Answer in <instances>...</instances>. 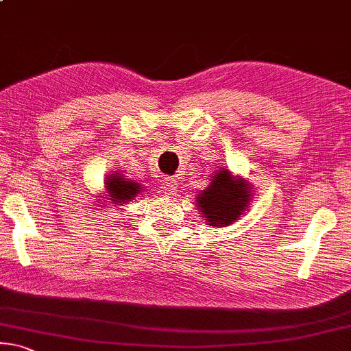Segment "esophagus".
<instances>
[{"instance_id": "34e87169", "label": "esophagus", "mask_w": 351, "mask_h": 351, "mask_svg": "<svg viewBox=\"0 0 351 351\" xmlns=\"http://www.w3.org/2000/svg\"><path fill=\"white\" fill-rule=\"evenodd\" d=\"M176 189H178V181L175 178H165L164 180V191L167 195L173 197L176 195Z\"/></svg>"}]
</instances>
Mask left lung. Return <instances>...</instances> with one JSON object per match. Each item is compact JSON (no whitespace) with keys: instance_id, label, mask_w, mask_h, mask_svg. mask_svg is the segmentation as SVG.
Here are the masks:
<instances>
[{"instance_id":"obj_1","label":"left lung","mask_w":351,"mask_h":351,"mask_svg":"<svg viewBox=\"0 0 351 351\" xmlns=\"http://www.w3.org/2000/svg\"><path fill=\"white\" fill-rule=\"evenodd\" d=\"M252 198V182L242 176H234L226 167H220L214 171L209 186L199 191L195 206L210 228H223L245 214Z\"/></svg>"}]
</instances>
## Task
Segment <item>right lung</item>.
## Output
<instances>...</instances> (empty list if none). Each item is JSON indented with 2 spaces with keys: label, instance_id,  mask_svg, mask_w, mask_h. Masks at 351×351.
<instances>
[{
  "label": "right lung",
  "instance_id": "obj_1",
  "mask_svg": "<svg viewBox=\"0 0 351 351\" xmlns=\"http://www.w3.org/2000/svg\"><path fill=\"white\" fill-rule=\"evenodd\" d=\"M145 191V187L138 180H132V178H126L121 171H115V173H110L106 176L104 180V193L103 195H97L98 206H103L109 203V206H123L126 203L132 202V199L137 198L141 193ZM104 199L101 200V198Z\"/></svg>",
  "mask_w": 351,
  "mask_h": 351
}]
</instances>
